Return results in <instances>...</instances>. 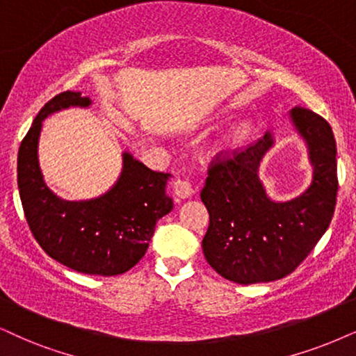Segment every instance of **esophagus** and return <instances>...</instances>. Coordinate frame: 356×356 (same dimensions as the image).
I'll return each instance as SVG.
<instances>
[{
    "label": "esophagus",
    "instance_id": "34e87169",
    "mask_svg": "<svg viewBox=\"0 0 356 356\" xmlns=\"http://www.w3.org/2000/svg\"><path fill=\"white\" fill-rule=\"evenodd\" d=\"M174 188L175 195H177L179 199H188V197H192L193 192H195V188H193L192 182L188 181V179H177Z\"/></svg>",
    "mask_w": 356,
    "mask_h": 356
}]
</instances>
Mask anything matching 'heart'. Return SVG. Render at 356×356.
I'll use <instances>...</instances> for the list:
<instances>
[{
  "mask_svg": "<svg viewBox=\"0 0 356 356\" xmlns=\"http://www.w3.org/2000/svg\"><path fill=\"white\" fill-rule=\"evenodd\" d=\"M251 134V124L248 121H240V123L233 124L225 136L222 138L220 147L223 151H235L238 146H241L245 143V139Z\"/></svg>",
  "mask_w": 356,
  "mask_h": 356,
  "instance_id": "1",
  "label": "heart"
}]
</instances>
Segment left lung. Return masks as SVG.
<instances>
[{
    "mask_svg": "<svg viewBox=\"0 0 356 356\" xmlns=\"http://www.w3.org/2000/svg\"><path fill=\"white\" fill-rule=\"evenodd\" d=\"M289 118L307 146L312 182L296 199L277 202L266 193L259 165L274 146L268 131L258 143L209 169L200 192L210 215L202 248L207 263L238 284L276 281L299 266L334 217L337 145L330 124L305 108Z\"/></svg>",
    "mask_w": 356,
    "mask_h": 356,
    "instance_id": "8db88e82",
    "label": "left lung"
}]
</instances>
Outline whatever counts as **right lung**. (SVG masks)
<instances>
[{
    "label": "right lung",
    "mask_w": 356,
    "mask_h": 356,
    "mask_svg": "<svg viewBox=\"0 0 356 356\" xmlns=\"http://www.w3.org/2000/svg\"><path fill=\"white\" fill-rule=\"evenodd\" d=\"M80 92L58 93L44 105L17 152V187L33 235L52 259L83 274L116 276L146 253L157 220L172 210L165 192L170 174L154 172L123 152V169L110 191L90 200L57 197L39 168L42 121L70 106L88 108Z\"/></svg>",
    "instance_id": "right-lung-1"
}]
</instances>
